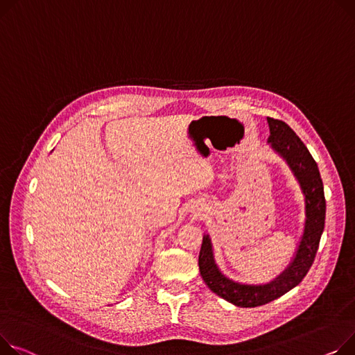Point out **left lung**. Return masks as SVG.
Segmentation results:
<instances>
[{
	"label": "left lung",
	"mask_w": 355,
	"mask_h": 355,
	"mask_svg": "<svg viewBox=\"0 0 355 355\" xmlns=\"http://www.w3.org/2000/svg\"><path fill=\"white\" fill-rule=\"evenodd\" d=\"M267 121L270 127L267 143L275 154L286 161L304 196V230L293 259L287 268L270 282L243 284L228 278L220 270L208 234H204L198 257L200 272L208 288L225 301L244 309L271 302L300 284L314 263L325 223L324 187L317 162L300 137L284 121L270 116Z\"/></svg>",
	"instance_id": "8db88e82"
}]
</instances>
